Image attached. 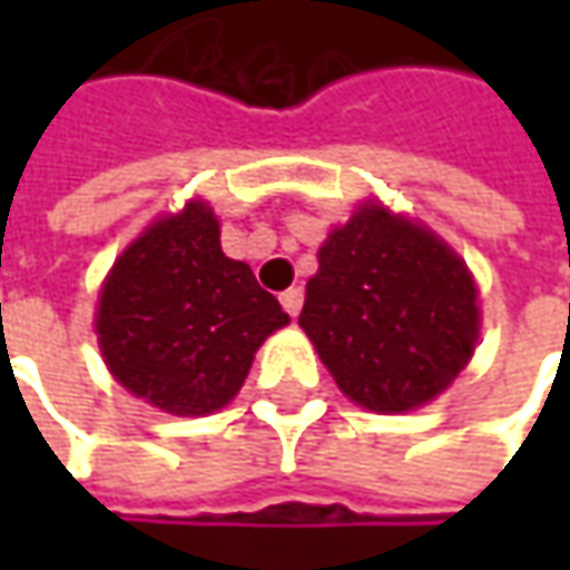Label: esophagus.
Masks as SVG:
<instances>
[{"mask_svg": "<svg viewBox=\"0 0 570 570\" xmlns=\"http://www.w3.org/2000/svg\"><path fill=\"white\" fill-rule=\"evenodd\" d=\"M282 307H285V314L288 317H297L301 314V304H304V295H301V288H288V292H282Z\"/></svg>", "mask_w": 570, "mask_h": 570, "instance_id": "esophagus-1", "label": "esophagus"}]
</instances>
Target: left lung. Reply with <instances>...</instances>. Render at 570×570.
<instances>
[{
  "label": "left lung",
  "instance_id": "8db88e82",
  "mask_svg": "<svg viewBox=\"0 0 570 570\" xmlns=\"http://www.w3.org/2000/svg\"><path fill=\"white\" fill-rule=\"evenodd\" d=\"M297 323L342 393L374 412L434 400L479 340L466 263L381 206L355 212L320 247Z\"/></svg>",
  "mask_w": 570,
  "mask_h": 570
}]
</instances>
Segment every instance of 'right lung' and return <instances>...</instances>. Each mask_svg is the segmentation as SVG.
Wrapping results in <instances>:
<instances>
[{"mask_svg": "<svg viewBox=\"0 0 570 570\" xmlns=\"http://www.w3.org/2000/svg\"><path fill=\"white\" fill-rule=\"evenodd\" d=\"M285 323L250 266L222 253L203 203L145 230L117 259L98 307L114 377L174 415H208L234 400L253 352Z\"/></svg>", "mask_w": 570, "mask_h": 570, "instance_id": "right-lung-1", "label": "right lung"}]
</instances>
